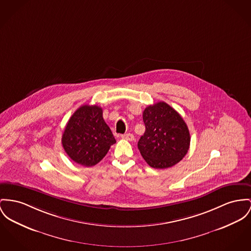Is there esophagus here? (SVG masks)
<instances>
[{
  "mask_svg": "<svg viewBox=\"0 0 251 251\" xmlns=\"http://www.w3.org/2000/svg\"><path fill=\"white\" fill-rule=\"evenodd\" d=\"M122 137V139H124V140H126V141H133L134 140V136L133 134L131 133H126L124 134V135H122L121 136Z\"/></svg>",
  "mask_w": 251,
  "mask_h": 251,
  "instance_id": "obj_1",
  "label": "esophagus"
}]
</instances>
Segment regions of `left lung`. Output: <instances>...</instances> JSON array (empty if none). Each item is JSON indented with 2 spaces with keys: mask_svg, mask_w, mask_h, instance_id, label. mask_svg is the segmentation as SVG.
I'll return each instance as SVG.
<instances>
[{
  "mask_svg": "<svg viewBox=\"0 0 251 251\" xmlns=\"http://www.w3.org/2000/svg\"><path fill=\"white\" fill-rule=\"evenodd\" d=\"M146 131L138 149L151 167L164 169L178 164L187 153L190 134L182 116L165 101L149 105L143 112Z\"/></svg>",
  "mask_w": 251,
  "mask_h": 251,
  "instance_id": "8db88e82",
  "label": "left lung"
}]
</instances>
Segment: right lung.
<instances>
[{
    "label": "right lung",
    "mask_w": 251,
    "mask_h": 251,
    "mask_svg": "<svg viewBox=\"0 0 251 251\" xmlns=\"http://www.w3.org/2000/svg\"><path fill=\"white\" fill-rule=\"evenodd\" d=\"M116 143L98 105L84 104L67 122L62 144L67 155L84 167L97 165Z\"/></svg>",
    "instance_id": "right-lung-1"
}]
</instances>
